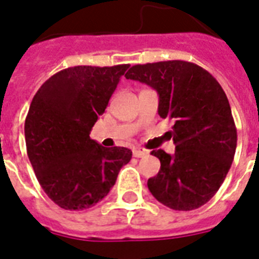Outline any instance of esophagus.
<instances>
[{
  "instance_id": "34e87169",
  "label": "esophagus",
  "mask_w": 259,
  "mask_h": 259,
  "mask_svg": "<svg viewBox=\"0 0 259 259\" xmlns=\"http://www.w3.org/2000/svg\"><path fill=\"white\" fill-rule=\"evenodd\" d=\"M132 152H134V156H135V158H143V156H147V155H148V151H147L146 148H142V147H135V148L132 150Z\"/></svg>"
}]
</instances>
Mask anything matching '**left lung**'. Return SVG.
Wrapping results in <instances>:
<instances>
[{
	"label": "left lung",
	"mask_w": 259,
	"mask_h": 259,
	"mask_svg": "<svg viewBox=\"0 0 259 259\" xmlns=\"http://www.w3.org/2000/svg\"><path fill=\"white\" fill-rule=\"evenodd\" d=\"M125 78L159 95V116L174 121L175 154L151 152L160 160L148 190L167 207L190 211L207 203L225 181L237 148V128L219 82L196 64L171 60L138 64Z\"/></svg>",
	"instance_id": "obj_1"
}]
</instances>
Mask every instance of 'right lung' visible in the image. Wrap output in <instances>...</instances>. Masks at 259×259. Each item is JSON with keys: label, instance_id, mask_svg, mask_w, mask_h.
I'll return each mask as SVG.
<instances>
[{"label": "right lung", "instance_id": "obj_1", "mask_svg": "<svg viewBox=\"0 0 259 259\" xmlns=\"http://www.w3.org/2000/svg\"><path fill=\"white\" fill-rule=\"evenodd\" d=\"M128 67L67 68L48 78L30 103L26 152L45 194L64 210L100 202L131 160V150L107 148L90 138Z\"/></svg>", "mask_w": 259, "mask_h": 259}]
</instances>
